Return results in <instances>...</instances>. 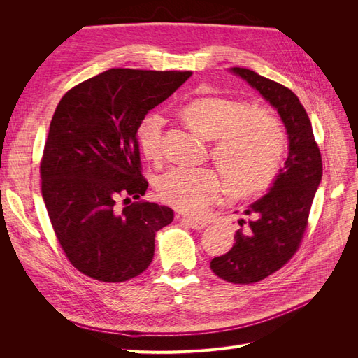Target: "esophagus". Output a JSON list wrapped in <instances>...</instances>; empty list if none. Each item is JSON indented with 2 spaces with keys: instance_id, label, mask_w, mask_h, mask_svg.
Returning a JSON list of instances; mask_svg holds the SVG:
<instances>
[{
  "instance_id": "esophagus-1",
  "label": "esophagus",
  "mask_w": 358,
  "mask_h": 358,
  "mask_svg": "<svg viewBox=\"0 0 358 358\" xmlns=\"http://www.w3.org/2000/svg\"><path fill=\"white\" fill-rule=\"evenodd\" d=\"M182 224H185L187 227H189V229H194V230H203L206 227L204 221L189 218V216H182Z\"/></svg>"
}]
</instances>
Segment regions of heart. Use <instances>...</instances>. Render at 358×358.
Returning a JSON list of instances; mask_svg holds the SVG:
<instances>
[{"mask_svg":"<svg viewBox=\"0 0 358 358\" xmlns=\"http://www.w3.org/2000/svg\"><path fill=\"white\" fill-rule=\"evenodd\" d=\"M182 115L194 131L213 142L212 158L234 196L251 197L272 187L287 152L285 131L272 112L246 101L203 96L191 101ZM164 127L166 117L158 112L148 115L138 127V146L149 161L164 157ZM157 191L178 210L201 216L229 192V183L212 169L175 167L157 179Z\"/></svg>","mask_w":358,"mask_h":358,"instance_id":"heart-1","label":"heart"}]
</instances>
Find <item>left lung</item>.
I'll use <instances>...</instances> for the list:
<instances>
[{
    "label": "left lung",
    "instance_id": "1",
    "mask_svg": "<svg viewBox=\"0 0 358 358\" xmlns=\"http://www.w3.org/2000/svg\"><path fill=\"white\" fill-rule=\"evenodd\" d=\"M278 110L287 128L289 150L273 187L249 206L234 245L210 262L212 272L231 284H254L284 267L297 252L308 229L310 206L322 176V159L310 119L287 86L252 70L233 67Z\"/></svg>",
    "mask_w": 358,
    "mask_h": 358
}]
</instances>
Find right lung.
I'll return each instance as SVG.
<instances>
[{"instance_id": "1", "label": "right lung", "mask_w": 358, "mask_h": 358, "mask_svg": "<svg viewBox=\"0 0 358 358\" xmlns=\"http://www.w3.org/2000/svg\"><path fill=\"white\" fill-rule=\"evenodd\" d=\"M191 71L110 69L73 86L57 106L40 162L41 196L69 262L101 282H125L154 258L155 234L175 213L140 200L137 129ZM134 202L119 210L117 201Z\"/></svg>"}]
</instances>
